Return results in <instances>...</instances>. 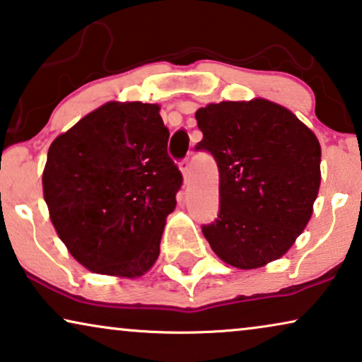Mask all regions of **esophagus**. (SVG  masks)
Masks as SVG:
<instances>
[{"label":"esophagus","instance_id":"esophagus-1","mask_svg":"<svg viewBox=\"0 0 362 362\" xmlns=\"http://www.w3.org/2000/svg\"><path fill=\"white\" fill-rule=\"evenodd\" d=\"M180 170L182 173V177H185V182L189 180V161L187 160H182L180 163Z\"/></svg>","mask_w":362,"mask_h":362}]
</instances>
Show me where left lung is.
I'll list each match as a JSON object with an SVG mask.
<instances>
[{"label": "left lung", "mask_w": 362, "mask_h": 362, "mask_svg": "<svg viewBox=\"0 0 362 362\" xmlns=\"http://www.w3.org/2000/svg\"><path fill=\"white\" fill-rule=\"evenodd\" d=\"M202 140L219 166L221 211L202 227L211 249L242 270L284 257L313 214L321 185L318 138L279 103H209L196 112Z\"/></svg>", "instance_id": "1"}]
</instances>
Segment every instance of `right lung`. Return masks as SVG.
I'll use <instances>...</instances> for the list:
<instances>
[{"instance_id": "1", "label": "right lung", "mask_w": 362, "mask_h": 362, "mask_svg": "<svg viewBox=\"0 0 362 362\" xmlns=\"http://www.w3.org/2000/svg\"><path fill=\"white\" fill-rule=\"evenodd\" d=\"M168 138L156 103L107 102L51 143L44 201L87 270L138 279L155 265L182 182Z\"/></svg>"}]
</instances>
